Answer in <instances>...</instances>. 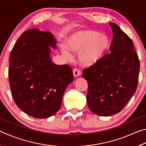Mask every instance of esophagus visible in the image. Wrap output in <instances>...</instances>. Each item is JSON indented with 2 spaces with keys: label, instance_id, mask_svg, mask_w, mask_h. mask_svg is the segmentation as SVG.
<instances>
[{
  "label": "esophagus",
  "instance_id": "esophagus-1",
  "mask_svg": "<svg viewBox=\"0 0 146 146\" xmlns=\"http://www.w3.org/2000/svg\"><path fill=\"white\" fill-rule=\"evenodd\" d=\"M73 75L75 77H77V76L80 75V71H79L77 68L73 69Z\"/></svg>",
  "mask_w": 146,
  "mask_h": 146
}]
</instances>
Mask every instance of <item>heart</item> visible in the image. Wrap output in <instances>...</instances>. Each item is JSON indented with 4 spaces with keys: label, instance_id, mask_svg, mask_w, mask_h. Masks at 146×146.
Returning a JSON list of instances; mask_svg holds the SVG:
<instances>
[{
    "label": "heart",
    "instance_id": "1",
    "mask_svg": "<svg viewBox=\"0 0 146 146\" xmlns=\"http://www.w3.org/2000/svg\"><path fill=\"white\" fill-rule=\"evenodd\" d=\"M65 47H61V52L69 56L68 51L78 52L79 64L86 68L97 64L107 53L109 39L105 34L94 29H86L74 31L66 36Z\"/></svg>",
    "mask_w": 146,
    "mask_h": 146
}]
</instances>
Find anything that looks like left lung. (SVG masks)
<instances>
[{"instance_id":"8db88e82","label":"left lung","mask_w":146,"mask_h":146,"mask_svg":"<svg viewBox=\"0 0 146 146\" xmlns=\"http://www.w3.org/2000/svg\"><path fill=\"white\" fill-rule=\"evenodd\" d=\"M113 39L110 53L96 65L82 70L88 82L90 110L100 116L120 112L137 90L140 60L131 39L116 24L110 23Z\"/></svg>"}]
</instances>
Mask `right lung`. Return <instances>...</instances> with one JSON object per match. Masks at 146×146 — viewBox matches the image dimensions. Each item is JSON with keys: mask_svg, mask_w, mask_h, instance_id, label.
Segmentation results:
<instances>
[{"mask_svg": "<svg viewBox=\"0 0 146 146\" xmlns=\"http://www.w3.org/2000/svg\"><path fill=\"white\" fill-rule=\"evenodd\" d=\"M56 43L49 31L29 29L20 36L9 56L8 76L14 102L34 118L55 115L73 80L70 66H56L51 60L49 46L56 49Z\"/></svg>", "mask_w": 146, "mask_h": 146, "instance_id": "obj_1", "label": "right lung"}]
</instances>
